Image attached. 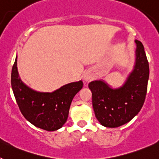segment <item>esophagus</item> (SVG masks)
I'll return each mask as SVG.
<instances>
[{
    "instance_id": "obj_1",
    "label": "esophagus",
    "mask_w": 159,
    "mask_h": 159,
    "mask_svg": "<svg viewBox=\"0 0 159 159\" xmlns=\"http://www.w3.org/2000/svg\"><path fill=\"white\" fill-rule=\"evenodd\" d=\"M83 78H84V80L85 81V82H88V81H90L91 80H92L93 75H92V73L90 71H84V75H83Z\"/></svg>"
}]
</instances>
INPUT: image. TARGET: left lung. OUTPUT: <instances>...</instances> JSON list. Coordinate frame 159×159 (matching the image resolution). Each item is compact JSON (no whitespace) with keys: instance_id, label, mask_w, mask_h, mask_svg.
Returning <instances> with one entry per match:
<instances>
[{"instance_id":"left-lung-1","label":"left lung","mask_w":159,"mask_h":159,"mask_svg":"<svg viewBox=\"0 0 159 159\" xmlns=\"http://www.w3.org/2000/svg\"><path fill=\"white\" fill-rule=\"evenodd\" d=\"M136 43L134 69L120 88H112L104 80L88 84L92 93V106L96 119L106 127H120L140 111L146 99L149 80V63L143 43Z\"/></svg>"}]
</instances>
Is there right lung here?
Instances as JSON below:
<instances>
[{"label":"right lung","instance_id":"right-lung-1","mask_svg":"<svg viewBox=\"0 0 159 159\" xmlns=\"http://www.w3.org/2000/svg\"><path fill=\"white\" fill-rule=\"evenodd\" d=\"M11 85L20 111L29 123L48 131L61 128L67 121L73 98L83 88L82 80L64 85L52 92H40L25 85L12 66Z\"/></svg>","mask_w":159,"mask_h":159}]
</instances>
